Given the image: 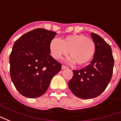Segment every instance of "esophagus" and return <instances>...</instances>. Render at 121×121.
I'll use <instances>...</instances> for the list:
<instances>
[{"mask_svg":"<svg viewBox=\"0 0 121 121\" xmlns=\"http://www.w3.org/2000/svg\"><path fill=\"white\" fill-rule=\"evenodd\" d=\"M68 67L66 66H64V65H62V69H68Z\"/></svg>","mask_w":121,"mask_h":121,"instance_id":"34e87169","label":"esophagus"}]
</instances>
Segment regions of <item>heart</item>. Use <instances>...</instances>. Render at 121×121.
Returning a JSON list of instances; mask_svg holds the SVG:
<instances>
[{
	"label": "heart",
	"instance_id": "1",
	"mask_svg": "<svg viewBox=\"0 0 121 121\" xmlns=\"http://www.w3.org/2000/svg\"><path fill=\"white\" fill-rule=\"evenodd\" d=\"M50 54L55 59H60L69 55V61L77 66L88 65L96 53L94 40L84 34H70L59 40L54 39L49 44Z\"/></svg>",
	"mask_w": 121,
	"mask_h": 121
}]
</instances>
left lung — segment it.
<instances>
[{"mask_svg":"<svg viewBox=\"0 0 121 121\" xmlns=\"http://www.w3.org/2000/svg\"><path fill=\"white\" fill-rule=\"evenodd\" d=\"M96 44V53L91 64L80 70H73V75L68 82L69 90L81 99H92L105 90L112 79L114 59L112 48L103 38L91 34Z\"/></svg>","mask_w":121,"mask_h":121,"instance_id":"left-lung-1","label":"left lung"}]
</instances>
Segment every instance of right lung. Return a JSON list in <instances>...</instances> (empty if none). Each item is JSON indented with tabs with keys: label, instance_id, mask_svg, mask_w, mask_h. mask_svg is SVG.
Segmentation results:
<instances>
[{
	"label": "right lung",
	"instance_id": "add662e5",
	"mask_svg": "<svg viewBox=\"0 0 121 121\" xmlns=\"http://www.w3.org/2000/svg\"><path fill=\"white\" fill-rule=\"evenodd\" d=\"M56 33L37 28L21 36L9 55L10 76L16 89L28 98L42 95L62 64L50 55L49 44Z\"/></svg>",
	"mask_w": 121,
	"mask_h": 121
}]
</instances>
